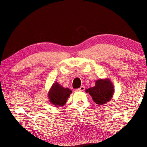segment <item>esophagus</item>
I'll return each instance as SVG.
<instances>
[{"label": "esophagus", "mask_w": 147, "mask_h": 147, "mask_svg": "<svg viewBox=\"0 0 147 147\" xmlns=\"http://www.w3.org/2000/svg\"><path fill=\"white\" fill-rule=\"evenodd\" d=\"M84 90H85V87H84V86H81L80 88L77 89V90L79 91H83Z\"/></svg>", "instance_id": "obj_1"}]
</instances>
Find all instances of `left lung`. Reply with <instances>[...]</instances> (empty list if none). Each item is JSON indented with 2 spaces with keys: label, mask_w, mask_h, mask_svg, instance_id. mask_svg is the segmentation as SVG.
Returning <instances> with one entry per match:
<instances>
[{
  "label": "left lung",
  "mask_w": 147,
  "mask_h": 147,
  "mask_svg": "<svg viewBox=\"0 0 147 147\" xmlns=\"http://www.w3.org/2000/svg\"><path fill=\"white\" fill-rule=\"evenodd\" d=\"M86 92L90 94L96 104L103 105L112 98L114 86L109 79H99L96 82L94 87L87 89Z\"/></svg>",
  "instance_id": "1"
}]
</instances>
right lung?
<instances>
[{
  "instance_id": "right-lung-1",
  "label": "right lung",
  "mask_w": 147,
  "mask_h": 147,
  "mask_svg": "<svg viewBox=\"0 0 147 147\" xmlns=\"http://www.w3.org/2000/svg\"><path fill=\"white\" fill-rule=\"evenodd\" d=\"M72 93L69 88H64L58 83H53L48 93L50 102L56 107H62L65 105L68 97Z\"/></svg>"
}]
</instances>
